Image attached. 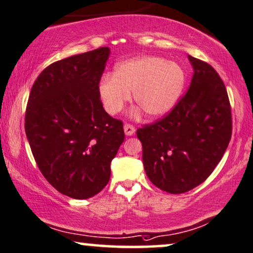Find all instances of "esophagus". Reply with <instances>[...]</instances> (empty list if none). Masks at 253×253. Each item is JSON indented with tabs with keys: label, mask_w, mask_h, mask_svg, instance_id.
Segmentation results:
<instances>
[{
	"label": "esophagus",
	"mask_w": 253,
	"mask_h": 253,
	"mask_svg": "<svg viewBox=\"0 0 253 253\" xmlns=\"http://www.w3.org/2000/svg\"><path fill=\"white\" fill-rule=\"evenodd\" d=\"M135 131V126H131V124H124V132H126V136H132Z\"/></svg>",
	"instance_id": "1"
}]
</instances>
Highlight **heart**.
<instances>
[{"instance_id": "b5f03b06", "label": "heart", "mask_w": 253, "mask_h": 253, "mask_svg": "<svg viewBox=\"0 0 253 253\" xmlns=\"http://www.w3.org/2000/svg\"><path fill=\"white\" fill-rule=\"evenodd\" d=\"M186 82L183 67L158 56H143L117 64L114 76L101 80L98 95L109 114L123 110L133 92L136 104L148 116L162 117L178 103Z\"/></svg>"}]
</instances>
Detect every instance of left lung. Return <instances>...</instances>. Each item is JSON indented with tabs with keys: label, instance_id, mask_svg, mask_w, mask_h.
I'll return each instance as SVG.
<instances>
[{
	"label": "left lung",
	"instance_id": "left-lung-1",
	"mask_svg": "<svg viewBox=\"0 0 253 253\" xmlns=\"http://www.w3.org/2000/svg\"><path fill=\"white\" fill-rule=\"evenodd\" d=\"M190 88L160 121L137 130L146 176L157 188L184 193L202 184L222 160L232 133L225 85L210 64L189 56Z\"/></svg>",
	"mask_w": 253,
	"mask_h": 253
}]
</instances>
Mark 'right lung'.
Listing matches in <instances>:
<instances>
[{
  "label": "right lung",
  "instance_id": "add662e5",
  "mask_svg": "<svg viewBox=\"0 0 253 253\" xmlns=\"http://www.w3.org/2000/svg\"><path fill=\"white\" fill-rule=\"evenodd\" d=\"M109 55L103 46L55 62L40 74L28 99L24 127L37 167L75 199L102 191L124 141L123 123L105 112L98 95Z\"/></svg>",
  "mask_w": 253,
  "mask_h": 253
}]
</instances>
